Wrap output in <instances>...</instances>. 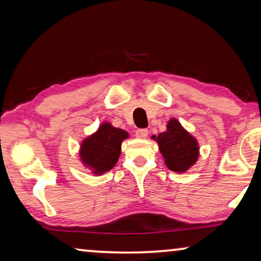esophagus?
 Returning a JSON list of instances; mask_svg holds the SVG:
<instances>
[{
  "instance_id": "obj_1",
  "label": "esophagus",
  "mask_w": 261,
  "mask_h": 261,
  "mask_svg": "<svg viewBox=\"0 0 261 261\" xmlns=\"http://www.w3.org/2000/svg\"><path fill=\"white\" fill-rule=\"evenodd\" d=\"M148 135H149V131L146 129H138L137 131H136V137L137 138L144 139L148 137Z\"/></svg>"
}]
</instances>
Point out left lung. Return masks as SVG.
Here are the masks:
<instances>
[{
    "instance_id": "8db88e82",
    "label": "left lung",
    "mask_w": 261,
    "mask_h": 261,
    "mask_svg": "<svg viewBox=\"0 0 261 261\" xmlns=\"http://www.w3.org/2000/svg\"><path fill=\"white\" fill-rule=\"evenodd\" d=\"M168 169L175 172H185L199 159V143L188 131L183 129L177 119L171 118L167 131L153 136Z\"/></svg>"
}]
</instances>
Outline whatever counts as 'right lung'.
Masks as SVG:
<instances>
[{"instance_id":"1","label":"right lung","mask_w":261,"mask_h":261,"mask_svg":"<svg viewBox=\"0 0 261 261\" xmlns=\"http://www.w3.org/2000/svg\"><path fill=\"white\" fill-rule=\"evenodd\" d=\"M126 138H129L126 131L102 123L93 135L82 142L80 160L94 175L104 174L118 162L122 142Z\"/></svg>"}]
</instances>
